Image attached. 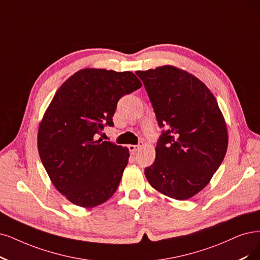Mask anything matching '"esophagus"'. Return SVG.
Here are the masks:
<instances>
[{
  "label": "esophagus",
  "instance_id": "esophagus-1",
  "mask_svg": "<svg viewBox=\"0 0 260 260\" xmlns=\"http://www.w3.org/2000/svg\"><path fill=\"white\" fill-rule=\"evenodd\" d=\"M140 148H141V145H137V146H135V145H129V146H128V150H129V152H132V153L137 152Z\"/></svg>",
  "mask_w": 260,
  "mask_h": 260
}]
</instances>
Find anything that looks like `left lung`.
Listing matches in <instances>:
<instances>
[{"mask_svg": "<svg viewBox=\"0 0 260 260\" xmlns=\"http://www.w3.org/2000/svg\"><path fill=\"white\" fill-rule=\"evenodd\" d=\"M166 131L156 145L153 165L145 169L152 187L177 200L204 189L225 157L226 122L214 95L197 77L176 66L137 71Z\"/></svg>", "mask_w": 260, "mask_h": 260, "instance_id": "8db88e82", "label": "left lung"}]
</instances>
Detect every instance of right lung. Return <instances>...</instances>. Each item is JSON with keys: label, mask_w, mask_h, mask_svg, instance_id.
Listing matches in <instances>:
<instances>
[{"label": "right lung", "mask_w": 260, "mask_h": 260, "mask_svg": "<svg viewBox=\"0 0 260 260\" xmlns=\"http://www.w3.org/2000/svg\"><path fill=\"white\" fill-rule=\"evenodd\" d=\"M141 86L132 72L84 69L54 94L38 128V153L54 187L74 205L93 208L117 190L128 149L96 138L113 126L122 96Z\"/></svg>", "instance_id": "obj_1"}]
</instances>
